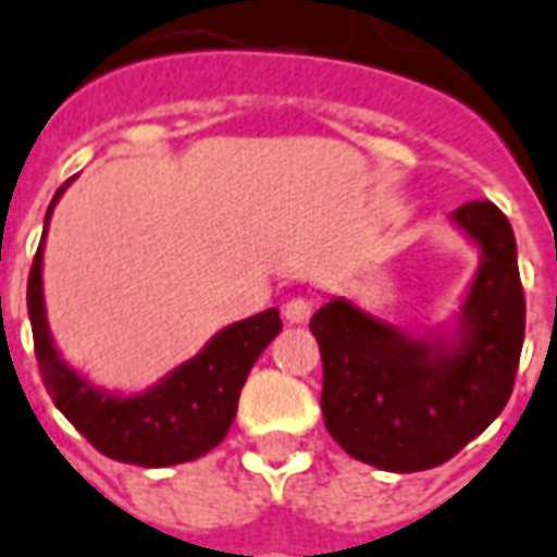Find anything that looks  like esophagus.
Listing matches in <instances>:
<instances>
[{
	"label": "esophagus",
	"instance_id": "34e87169",
	"mask_svg": "<svg viewBox=\"0 0 557 557\" xmlns=\"http://www.w3.org/2000/svg\"><path fill=\"white\" fill-rule=\"evenodd\" d=\"M283 317H286V322H292V325H305L307 319L313 317V301H310V298H292V301H286V307H283Z\"/></svg>",
	"mask_w": 557,
	"mask_h": 557
}]
</instances>
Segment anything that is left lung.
<instances>
[{
  "label": "left lung",
  "mask_w": 557,
  "mask_h": 557,
  "mask_svg": "<svg viewBox=\"0 0 557 557\" xmlns=\"http://www.w3.org/2000/svg\"><path fill=\"white\" fill-rule=\"evenodd\" d=\"M453 223L480 247L453 332L407 334L346 298L319 307L322 416L344 453L392 473L437 468L507 407L524 341L516 235L492 201H468Z\"/></svg>",
  "instance_id": "obj_1"
}]
</instances>
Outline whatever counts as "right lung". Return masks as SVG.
I'll return each instance as SVG.
<instances>
[{
    "mask_svg": "<svg viewBox=\"0 0 557 557\" xmlns=\"http://www.w3.org/2000/svg\"><path fill=\"white\" fill-rule=\"evenodd\" d=\"M65 186H60L50 201L45 235H48L53 205L60 201ZM41 259H45V238L38 244L29 271L26 307L33 322L38 371L57 410L99 453L126 465L171 468V465L196 461L205 453H211L213 446H220L238 413V398L247 383V373L283 329L277 310L271 307L256 317L225 325L223 332L213 334L198 356L165 373L157 386L144 388L138 395H116L108 388L92 386L53 346L48 310H45Z\"/></svg>",
    "mask_w": 557,
    "mask_h": 557,
    "instance_id": "add662e5",
    "label": "right lung"
}]
</instances>
